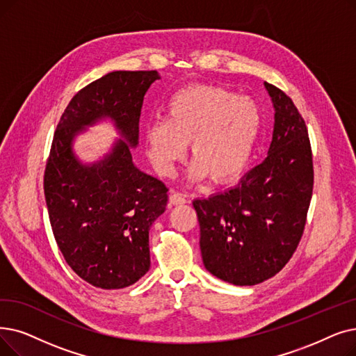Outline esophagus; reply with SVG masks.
Here are the masks:
<instances>
[{
  "instance_id": "esophagus-1",
  "label": "esophagus",
  "mask_w": 356,
  "mask_h": 356,
  "mask_svg": "<svg viewBox=\"0 0 356 356\" xmlns=\"http://www.w3.org/2000/svg\"><path fill=\"white\" fill-rule=\"evenodd\" d=\"M186 202H188L186 195L179 193V192H173L172 195H170V204H172V205H183Z\"/></svg>"
}]
</instances>
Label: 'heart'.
Returning a JSON list of instances; mask_svg holds the SVG:
<instances>
[{
  "instance_id": "heart-1",
  "label": "heart",
  "mask_w": 356,
  "mask_h": 356,
  "mask_svg": "<svg viewBox=\"0 0 356 356\" xmlns=\"http://www.w3.org/2000/svg\"><path fill=\"white\" fill-rule=\"evenodd\" d=\"M260 131L257 106L215 86H191L165 104V120L144 128V143L154 168L170 176L191 147V177L213 183L236 179L249 161Z\"/></svg>"
}]
</instances>
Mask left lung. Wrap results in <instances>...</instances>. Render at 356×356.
I'll list each match as a JSON object with an SVG mask.
<instances>
[{"label": "left lung", "mask_w": 356, "mask_h": 356, "mask_svg": "<svg viewBox=\"0 0 356 356\" xmlns=\"http://www.w3.org/2000/svg\"><path fill=\"white\" fill-rule=\"evenodd\" d=\"M275 107L268 157L236 188L193 200L207 270L233 285H256L280 272L304 233L314 183L305 122L282 90L265 83Z\"/></svg>", "instance_id": "8db88e82"}]
</instances>
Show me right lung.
I'll list each match as a JSON object with an SVG mask.
<instances>
[{"mask_svg": "<svg viewBox=\"0 0 356 356\" xmlns=\"http://www.w3.org/2000/svg\"><path fill=\"white\" fill-rule=\"evenodd\" d=\"M157 71H113L71 99L46 161L43 189L54 237L68 266L90 285L127 288L148 272L149 228L165 211L167 188L132 161L140 116ZM111 117L123 140L100 162L83 165L73 136Z\"/></svg>", "mask_w": 356, "mask_h": 356, "instance_id": "1", "label": "right lung"}]
</instances>
